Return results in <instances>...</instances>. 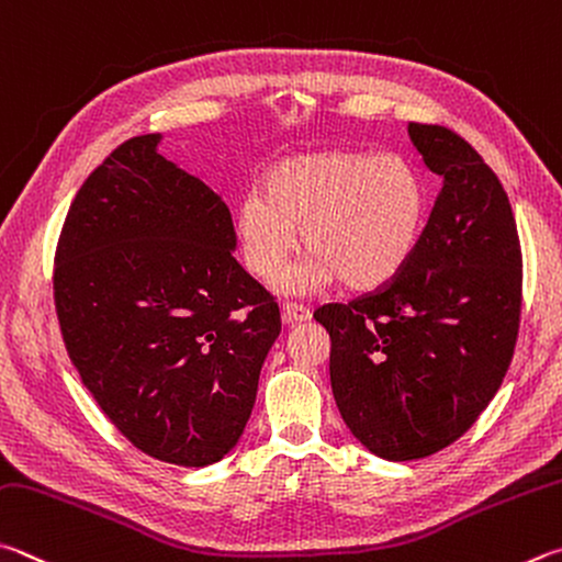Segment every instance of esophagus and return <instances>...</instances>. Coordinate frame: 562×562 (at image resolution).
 Here are the masks:
<instances>
[{"mask_svg":"<svg viewBox=\"0 0 562 562\" xmlns=\"http://www.w3.org/2000/svg\"><path fill=\"white\" fill-rule=\"evenodd\" d=\"M312 319V312L307 307H302V304H282V322L284 324H304Z\"/></svg>","mask_w":562,"mask_h":562,"instance_id":"34e87169","label":"esophagus"}]
</instances>
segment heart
<instances>
[{
	"label": "heart",
	"mask_w": 562,
	"mask_h": 562,
	"mask_svg": "<svg viewBox=\"0 0 562 562\" xmlns=\"http://www.w3.org/2000/svg\"><path fill=\"white\" fill-rule=\"evenodd\" d=\"M427 191L401 157L322 149L272 165L260 196L233 211V236L246 270L274 280L297 248L307 252L282 280L288 292H316L339 280L371 292L397 278L420 243Z\"/></svg>",
	"instance_id": "b5f03b06"
}]
</instances>
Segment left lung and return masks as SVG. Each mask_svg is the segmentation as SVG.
<instances>
[{
	"label": "left lung",
	"mask_w": 562,
	"mask_h": 562,
	"mask_svg": "<svg viewBox=\"0 0 562 562\" xmlns=\"http://www.w3.org/2000/svg\"><path fill=\"white\" fill-rule=\"evenodd\" d=\"M442 189L420 243L383 290L314 312L331 339V391L346 427L391 462L459 440L512 363L521 246L502 181L452 130L407 125Z\"/></svg>",
	"instance_id": "obj_1"
}]
</instances>
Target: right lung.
Wrapping results in <instances>:
<instances>
[{
    "label": "right lung",
    "instance_id": "obj_1",
    "mask_svg": "<svg viewBox=\"0 0 562 562\" xmlns=\"http://www.w3.org/2000/svg\"><path fill=\"white\" fill-rule=\"evenodd\" d=\"M132 137L86 179L60 231L54 300L70 361L127 440L179 467L238 445L280 310L233 258L231 211Z\"/></svg>",
    "mask_w": 562,
    "mask_h": 562
}]
</instances>
